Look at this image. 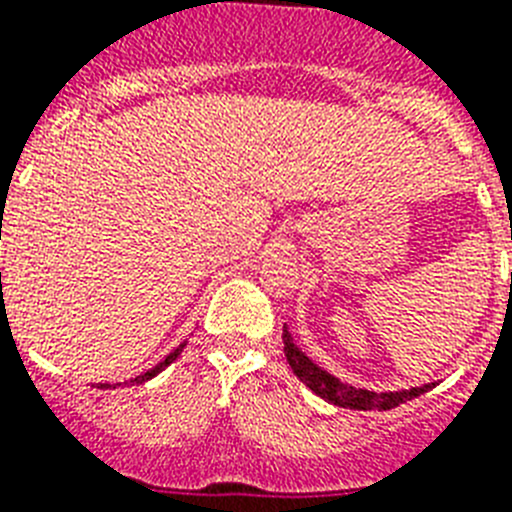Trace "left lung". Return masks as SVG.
Instances as JSON below:
<instances>
[{
  "label": "left lung",
  "instance_id": "1",
  "mask_svg": "<svg viewBox=\"0 0 512 512\" xmlns=\"http://www.w3.org/2000/svg\"><path fill=\"white\" fill-rule=\"evenodd\" d=\"M283 351H286V359H289L294 375L307 385L312 393H317L325 401L336 403V406H343V409H356V411H388L401 406V403L411 401L416 395L427 393V390L435 388V382L429 385H422V388H411V390H398V393H372V390L362 388H351L346 382H341L338 377L328 375L325 369L317 367L312 359H309L304 351L296 349L294 338L286 328H283Z\"/></svg>",
  "mask_w": 512,
  "mask_h": 512
}]
</instances>
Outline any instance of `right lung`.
I'll list each match as a JSON object with an SVG mask.
<instances>
[{
	"mask_svg": "<svg viewBox=\"0 0 512 512\" xmlns=\"http://www.w3.org/2000/svg\"><path fill=\"white\" fill-rule=\"evenodd\" d=\"M0 239H2V234H0ZM0 278H2V273H0ZM182 349H184V343H182V346H179V349H174V351H171V354L166 356V359H163L161 364H156V367H153V369H148V372H143V375H140V377H135V380H130V382H145V380H150V377H156L158 372H161V369H166V367H169V364L174 362L176 356L182 354ZM117 385H119V382H117ZM117 385H114V388H117ZM101 388H111V385H101Z\"/></svg>",
	"mask_w": 512,
	"mask_h": 512,
	"instance_id": "add662e5",
	"label": "right lung"
}]
</instances>
